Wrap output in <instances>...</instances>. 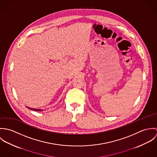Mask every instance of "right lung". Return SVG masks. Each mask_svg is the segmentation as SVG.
Segmentation results:
<instances>
[{
  "mask_svg": "<svg viewBox=\"0 0 157 157\" xmlns=\"http://www.w3.org/2000/svg\"><path fill=\"white\" fill-rule=\"evenodd\" d=\"M26 108H28V109H31V110L36 111H43V110H42V109H34V108H29V107H27V106H26Z\"/></svg>",
  "mask_w": 157,
  "mask_h": 157,
  "instance_id": "1",
  "label": "right lung"
}]
</instances>
